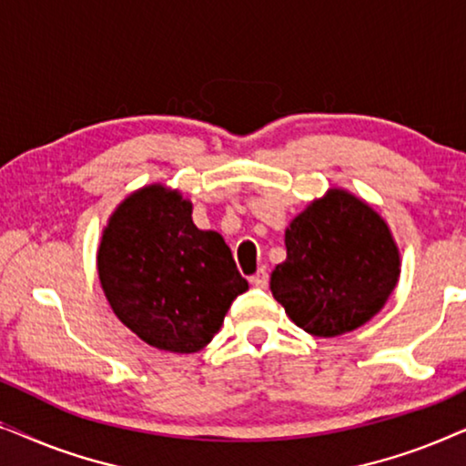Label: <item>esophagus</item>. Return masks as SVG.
<instances>
[{
  "instance_id": "obj_1",
  "label": "esophagus",
  "mask_w": 466,
  "mask_h": 466,
  "mask_svg": "<svg viewBox=\"0 0 466 466\" xmlns=\"http://www.w3.org/2000/svg\"><path fill=\"white\" fill-rule=\"evenodd\" d=\"M250 284L257 286V289H265V286L269 284V273L265 269H258L254 276H250Z\"/></svg>"
}]
</instances>
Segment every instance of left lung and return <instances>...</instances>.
I'll list each match as a JSON object with an SVG mask.
<instances>
[{
  "instance_id": "left-lung-1",
  "label": "left lung",
  "mask_w": 466,
  "mask_h": 466,
  "mask_svg": "<svg viewBox=\"0 0 466 466\" xmlns=\"http://www.w3.org/2000/svg\"><path fill=\"white\" fill-rule=\"evenodd\" d=\"M286 260L271 273V292L286 316L316 337L362 327L399 284L400 252L371 203L329 188L297 214L284 233Z\"/></svg>"
}]
</instances>
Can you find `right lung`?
Masks as SVG:
<instances>
[{
  "mask_svg": "<svg viewBox=\"0 0 466 466\" xmlns=\"http://www.w3.org/2000/svg\"><path fill=\"white\" fill-rule=\"evenodd\" d=\"M97 273L118 320L174 354L206 348L248 290L222 235L197 228L190 199L158 182L133 190L107 218Z\"/></svg>",
  "mask_w": 466,
  "mask_h": 466,
  "instance_id": "add662e5",
  "label": "right lung"
}]
</instances>
